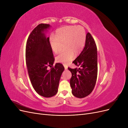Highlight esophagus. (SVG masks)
Wrapping results in <instances>:
<instances>
[{
	"label": "esophagus",
	"mask_w": 128,
	"mask_h": 128,
	"mask_svg": "<svg viewBox=\"0 0 128 128\" xmlns=\"http://www.w3.org/2000/svg\"><path fill=\"white\" fill-rule=\"evenodd\" d=\"M64 69H66V70L68 69V66H66V65H64Z\"/></svg>",
	"instance_id": "1"
}]
</instances>
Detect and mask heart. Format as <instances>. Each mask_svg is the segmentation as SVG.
<instances>
[{
    "mask_svg": "<svg viewBox=\"0 0 128 128\" xmlns=\"http://www.w3.org/2000/svg\"><path fill=\"white\" fill-rule=\"evenodd\" d=\"M86 31L82 26H66L56 30L55 35L50 37L49 43L52 51L56 53L64 45V51L56 58L58 62L68 64L83 50L86 44Z\"/></svg>",
    "mask_w": 128,
    "mask_h": 128,
    "instance_id": "obj_1",
    "label": "heart"
}]
</instances>
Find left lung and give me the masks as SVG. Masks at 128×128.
<instances>
[{
  "instance_id": "1",
  "label": "left lung",
  "mask_w": 128,
  "mask_h": 128,
  "mask_svg": "<svg viewBox=\"0 0 128 128\" xmlns=\"http://www.w3.org/2000/svg\"><path fill=\"white\" fill-rule=\"evenodd\" d=\"M72 63L80 68H68L72 74L70 80L72 94L77 98H84L94 90L98 74L97 49L89 32L86 34L84 49Z\"/></svg>"
}]
</instances>
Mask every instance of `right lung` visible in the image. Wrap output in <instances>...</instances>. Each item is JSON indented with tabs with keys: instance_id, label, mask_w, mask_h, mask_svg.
I'll return each instance as SVG.
<instances>
[{
	"instance_id": "obj_1",
	"label": "right lung",
	"mask_w": 128,
	"mask_h": 128,
	"mask_svg": "<svg viewBox=\"0 0 128 128\" xmlns=\"http://www.w3.org/2000/svg\"><path fill=\"white\" fill-rule=\"evenodd\" d=\"M51 26L41 24L34 28L27 40L26 60L29 78L38 94L46 98L55 96L64 68L60 63L53 67L54 58L45 32ZM52 67L50 70L47 68Z\"/></svg>"
}]
</instances>
